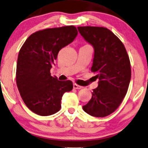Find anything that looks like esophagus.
<instances>
[{
	"instance_id": "obj_1",
	"label": "esophagus",
	"mask_w": 148,
	"mask_h": 148,
	"mask_svg": "<svg viewBox=\"0 0 148 148\" xmlns=\"http://www.w3.org/2000/svg\"><path fill=\"white\" fill-rule=\"evenodd\" d=\"M73 87H74V89H81V88H82V86H79V85H77V84H74V85H73Z\"/></svg>"
}]
</instances>
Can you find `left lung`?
<instances>
[{"label":"left lung","mask_w":148,"mask_h":148,"mask_svg":"<svg viewBox=\"0 0 148 148\" xmlns=\"http://www.w3.org/2000/svg\"><path fill=\"white\" fill-rule=\"evenodd\" d=\"M78 30L93 47L91 71L99 79L83 109L91 116L104 117L118 108L127 92L131 76L129 56L122 42L107 28L79 27Z\"/></svg>","instance_id":"8db88e82"}]
</instances>
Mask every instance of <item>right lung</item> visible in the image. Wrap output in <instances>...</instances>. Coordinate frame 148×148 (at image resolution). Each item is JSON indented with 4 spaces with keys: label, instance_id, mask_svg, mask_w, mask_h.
I'll list each match as a JSON object with an SVG mask.
<instances>
[{
    "label": "right lung",
    "instance_id": "add662e5",
    "mask_svg": "<svg viewBox=\"0 0 148 148\" xmlns=\"http://www.w3.org/2000/svg\"><path fill=\"white\" fill-rule=\"evenodd\" d=\"M78 32L74 26L46 29L29 36L19 52L16 82L24 103L40 116L58 112L65 92L71 91V81L52 77L50 69L62 48L71 43Z\"/></svg>",
    "mask_w": 148,
    "mask_h": 148
}]
</instances>
